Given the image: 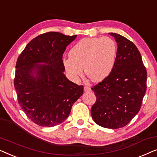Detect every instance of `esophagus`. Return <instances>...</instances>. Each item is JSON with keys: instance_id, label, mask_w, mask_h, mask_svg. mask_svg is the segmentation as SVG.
Listing matches in <instances>:
<instances>
[{"instance_id": "obj_1", "label": "esophagus", "mask_w": 157, "mask_h": 157, "mask_svg": "<svg viewBox=\"0 0 157 157\" xmlns=\"http://www.w3.org/2000/svg\"><path fill=\"white\" fill-rule=\"evenodd\" d=\"M83 89H84V91L85 92H89V91H91V88H89V86H84V88H83Z\"/></svg>"}]
</instances>
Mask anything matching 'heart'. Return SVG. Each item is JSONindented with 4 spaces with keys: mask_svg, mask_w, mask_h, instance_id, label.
Returning <instances> with one entry per match:
<instances>
[{
    "mask_svg": "<svg viewBox=\"0 0 157 157\" xmlns=\"http://www.w3.org/2000/svg\"><path fill=\"white\" fill-rule=\"evenodd\" d=\"M117 54V44L111 38H84L72 47L63 64L72 80L83 76V67L92 81L100 82L112 71Z\"/></svg>",
    "mask_w": 157,
    "mask_h": 157,
    "instance_id": "obj_1",
    "label": "heart"
}]
</instances>
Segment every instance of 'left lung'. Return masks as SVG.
Instances as JSON below:
<instances>
[{
  "mask_svg": "<svg viewBox=\"0 0 157 157\" xmlns=\"http://www.w3.org/2000/svg\"><path fill=\"white\" fill-rule=\"evenodd\" d=\"M109 34L117 43V59L110 75L91 88L96 101L91 113L98 125L116 129L128 124L140 110L147 74L136 46L119 34Z\"/></svg>",
  "mask_w": 157,
  "mask_h": 157,
  "instance_id": "1",
  "label": "left lung"
}]
</instances>
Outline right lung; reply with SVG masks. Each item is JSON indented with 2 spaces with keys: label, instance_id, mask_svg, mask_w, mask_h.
<instances>
[{
  "label": "right lung",
  "instance_id": "add662e5",
  "mask_svg": "<svg viewBox=\"0 0 157 157\" xmlns=\"http://www.w3.org/2000/svg\"><path fill=\"white\" fill-rule=\"evenodd\" d=\"M77 35L48 32L31 40L17 60L14 86L18 104L32 121L52 127L67 119L83 86L66 78L62 56Z\"/></svg>",
  "mask_w": 157,
  "mask_h": 157
}]
</instances>
